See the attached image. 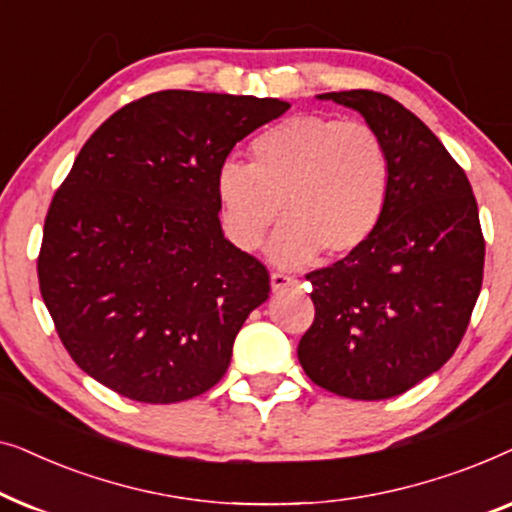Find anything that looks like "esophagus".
Instances as JSON below:
<instances>
[{
  "instance_id": "1",
  "label": "esophagus",
  "mask_w": 512,
  "mask_h": 512,
  "mask_svg": "<svg viewBox=\"0 0 512 512\" xmlns=\"http://www.w3.org/2000/svg\"><path fill=\"white\" fill-rule=\"evenodd\" d=\"M293 284H296V279H293L291 275H284V272H272L270 275L272 291H282V289H286V286H293Z\"/></svg>"
}]
</instances>
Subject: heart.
Returning a JSON list of instances; mask_svg holds the SVG:
<instances>
[{
  "mask_svg": "<svg viewBox=\"0 0 512 512\" xmlns=\"http://www.w3.org/2000/svg\"><path fill=\"white\" fill-rule=\"evenodd\" d=\"M251 165L226 160L216 172L223 230L256 251L282 209L270 258L284 268L321 249L347 256L380 228L391 193V160L373 125L303 114L263 130L249 146Z\"/></svg>",
  "mask_w": 512,
  "mask_h": 512,
  "instance_id": "1",
  "label": "heart"
}]
</instances>
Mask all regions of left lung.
<instances>
[{"label":"left lung","mask_w":512,"mask_h":512,"mask_svg":"<svg viewBox=\"0 0 512 512\" xmlns=\"http://www.w3.org/2000/svg\"><path fill=\"white\" fill-rule=\"evenodd\" d=\"M319 97L380 132L391 193L361 249L305 275L314 321L298 361L333 394L382 401L436 373L464 338L485 268L478 202L461 165L403 104L375 90Z\"/></svg>","instance_id":"left-lung-1"}]
</instances>
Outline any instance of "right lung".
<instances>
[{
    "label": "right lung",
    "mask_w": 512,
    "mask_h": 512,
    "mask_svg": "<svg viewBox=\"0 0 512 512\" xmlns=\"http://www.w3.org/2000/svg\"><path fill=\"white\" fill-rule=\"evenodd\" d=\"M275 97L160 90L97 128L55 191L37 275L76 366L139 403H179L226 375L268 300V268L223 237L216 172L289 109Z\"/></svg>",
    "instance_id": "obj_1"
}]
</instances>
